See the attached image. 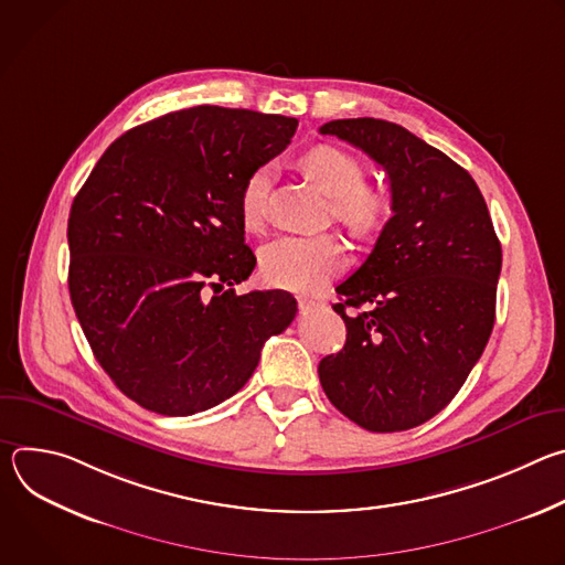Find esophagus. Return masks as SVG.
Returning a JSON list of instances; mask_svg holds the SVG:
<instances>
[{"label": "esophagus", "mask_w": 565, "mask_h": 565, "mask_svg": "<svg viewBox=\"0 0 565 565\" xmlns=\"http://www.w3.org/2000/svg\"><path fill=\"white\" fill-rule=\"evenodd\" d=\"M297 306H299V310H312V308H317L319 306V301H315V299H308V297H297Z\"/></svg>", "instance_id": "34e87169"}]
</instances>
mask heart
Returning a JSON list of instances; mask_svg holds the SVG:
<instances>
[{"instance_id": "1", "label": "heart", "mask_w": 565, "mask_h": 565, "mask_svg": "<svg viewBox=\"0 0 565 565\" xmlns=\"http://www.w3.org/2000/svg\"><path fill=\"white\" fill-rule=\"evenodd\" d=\"M303 168L317 177L333 196L335 214L358 232L380 225L386 201L375 188L364 185L362 160L335 145H317L303 153ZM270 166L255 168L238 194V210L248 227L264 218ZM347 264V248L335 234H286L262 253V275L268 284L288 290H315L335 277Z\"/></svg>"}]
</instances>
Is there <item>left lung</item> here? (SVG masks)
<instances>
[{
  "label": "left lung",
  "mask_w": 565,
  "mask_h": 565,
  "mask_svg": "<svg viewBox=\"0 0 565 565\" xmlns=\"http://www.w3.org/2000/svg\"><path fill=\"white\" fill-rule=\"evenodd\" d=\"M319 134L384 168L393 212L366 262L335 288L347 344L319 362V382L355 425L414 429L449 405L488 347L501 241L469 172L405 127L347 118Z\"/></svg>",
  "instance_id": "8db88e82"
}]
</instances>
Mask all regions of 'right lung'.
Segmentation results:
<instances>
[{"label": "right lung", "instance_id": "obj_1", "mask_svg": "<svg viewBox=\"0 0 565 565\" xmlns=\"http://www.w3.org/2000/svg\"><path fill=\"white\" fill-rule=\"evenodd\" d=\"M295 129L250 109H181L114 140L73 199L71 303L100 366L142 409L221 405L295 319L286 290L234 292L257 264L241 188Z\"/></svg>", "mask_w": 565, "mask_h": 565}]
</instances>
